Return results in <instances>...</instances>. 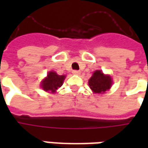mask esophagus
I'll list each match as a JSON object with an SVG mask.
<instances>
[{
  "label": "esophagus",
  "mask_w": 148,
  "mask_h": 148,
  "mask_svg": "<svg viewBox=\"0 0 148 148\" xmlns=\"http://www.w3.org/2000/svg\"><path fill=\"white\" fill-rule=\"evenodd\" d=\"M72 73H73V74H75V75H79L81 74V72L79 71H73Z\"/></svg>",
  "instance_id": "1"
}]
</instances>
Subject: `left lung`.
Wrapping results in <instances>:
<instances>
[{
	"mask_svg": "<svg viewBox=\"0 0 148 148\" xmlns=\"http://www.w3.org/2000/svg\"><path fill=\"white\" fill-rule=\"evenodd\" d=\"M112 80L108 74H104L101 71H94L89 80V86L94 93H105L112 86Z\"/></svg>",
	"mask_w": 148,
	"mask_h": 148,
	"instance_id": "obj_1",
	"label": "left lung"
}]
</instances>
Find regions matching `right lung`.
<instances>
[{
  "mask_svg": "<svg viewBox=\"0 0 148 148\" xmlns=\"http://www.w3.org/2000/svg\"><path fill=\"white\" fill-rule=\"evenodd\" d=\"M65 77V75H58L55 71H49L47 76L41 82V88L46 92L55 93L62 86Z\"/></svg>",
  "mask_w": 148,
  "mask_h": 148,
  "instance_id": "right-lung-1",
  "label": "right lung"
}]
</instances>
